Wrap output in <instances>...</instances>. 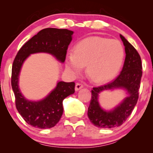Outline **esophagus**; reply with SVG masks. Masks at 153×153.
Here are the masks:
<instances>
[{"instance_id": "obj_1", "label": "esophagus", "mask_w": 153, "mask_h": 153, "mask_svg": "<svg viewBox=\"0 0 153 153\" xmlns=\"http://www.w3.org/2000/svg\"><path fill=\"white\" fill-rule=\"evenodd\" d=\"M83 87V84L81 83V82H77L76 85H75V91H78L80 90V88H82Z\"/></svg>"}]
</instances>
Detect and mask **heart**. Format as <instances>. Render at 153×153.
Segmentation results:
<instances>
[{"label":"heart","instance_id":"heart-1","mask_svg":"<svg viewBox=\"0 0 153 153\" xmlns=\"http://www.w3.org/2000/svg\"><path fill=\"white\" fill-rule=\"evenodd\" d=\"M124 56V48L117 40L91 36L79 42L74 52L68 54L66 68L73 74H78L87 65V73L92 80L104 82L117 75Z\"/></svg>","mask_w":153,"mask_h":153}]
</instances>
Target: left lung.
<instances>
[{
	"label": "left lung",
	"mask_w": 153,
	"mask_h": 153,
	"mask_svg": "<svg viewBox=\"0 0 153 153\" xmlns=\"http://www.w3.org/2000/svg\"><path fill=\"white\" fill-rule=\"evenodd\" d=\"M120 37L125 47L126 53L122 72L112 81L93 88L91 91L88 117L95 126L100 128H113L122 125L131 114L139 98V89L143 75L141 57L136 49L122 35H120ZM117 87L127 90L129 96L113 111L103 110L97 101L98 94L103 90Z\"/></svg>",
	"instance_id": "8db88e82"
}]
</instances>
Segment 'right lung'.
I'll use <instances>...</instances> for the list:
<instances>
[{"label": "right lung", "mask_w": 153, "mask_h": 153, "mask_svg": "<svg viewBox=\"0 0 153 153\" xmlns=\"http://www.w3.org/2000/svg\"><path fill=\"white\" fill-rule=\"evenodd\" d=\"M73 31L66 29L47 28L41 30L19 50L12 65L11 86L16 107L25 122L39 129L53 127L63 113L62 101L74 94L75 82L60 81L45 99L30 101L22 96L19 88V75L23 62L30 54L47 52L64 62Z\"/></svg>", "instance_id": "right-lung-1"}]
</instances>
